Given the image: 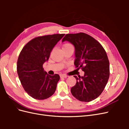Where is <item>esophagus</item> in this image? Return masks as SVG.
I'll return each mask as SVG.
<instances>
[{"mask_svg":"<svg viewBox=\"0 0 129 129\" xmlns=\"http://www.w3.org/2000/svg\"><path fill=\"white\" fill-rule=\"evenodd\" d=\"M67 77H68V76L66 75H64V74H61V75H60V77H61V78H66Z\"/></svg>","mask_w":129,"mask_h":129,"instance_id":"obj_1","label":"esophagus"}]
</instances>
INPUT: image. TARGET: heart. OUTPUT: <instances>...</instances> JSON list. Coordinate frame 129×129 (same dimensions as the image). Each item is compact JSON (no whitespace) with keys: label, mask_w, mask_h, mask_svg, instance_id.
<instances>
[{"label":"heart","mask_w":129,"mask_h":129,"mask_svg":"<svg viewBox=\"0 0 129 129\" xmlns=\"http://www.w3.org/2000/svg\"><path fill=\"white\" fill-rule=\"evenodd\" d=\"M72 46L71 44H69V43H66V44H64L63 45V48H67V47H69V46Z\"/></svg>","instance_id":"obj_1"}]
</instances>
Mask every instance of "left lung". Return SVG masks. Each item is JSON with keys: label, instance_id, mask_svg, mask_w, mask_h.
Instances as JSON below:
<instances>
[{"label": "left lung", "instance_id": "8db88e82", "mask_svg": "<svg viewBox=\"0 0 129 129\" xmlns=\"http://www.w3.org/2000/svg\"><path fill=\"white\" fill-rule=\"evenodd\" d=\"M64 41L75 47L74 64L84 72L83 76H74L77 81L71 92L78 100L90 102L102 93L108 83L110 67L107 53L99 41L84 33L67 34Z\"/></svg>", "mask_w": 129, "mask_h": 129}]
</instances>
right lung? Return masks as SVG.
<instances>
[{
    "label": "right lung",
    "instance_id": "1",
    "mask_svg": "<svg viewBox=\"0 0 129 129\" xmlns=\"http://www.w3.org/2000/svg\"><path fill=\"white\" fill-rule=\"evenodd\" d=\"M64 36L55 34L35 38L27 43L19 54L17 65L19 80L25 91L34 99H47L56 90L60 76L48 75L43 64Z\"/></svg>",
    "mask_w": 129,
    "mask_h": 129
}]
</instances>
